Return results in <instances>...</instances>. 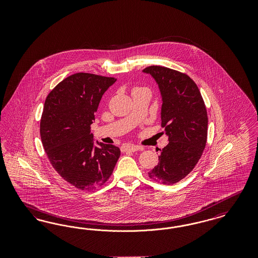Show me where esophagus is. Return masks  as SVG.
Instances as JSON below:
<instances>
[{
  "mask_svg": "<svg viewBox=\"0 0 258 258\" xmlns=\"http://www.w3.org/2000/svg\"><path fill=\"white\" fill-rule=\"evenodd\" d=\"M142 151L143 148L136 146V145H133V144H124L121 147V151L122 152H136V151Z\"/></svg>",
  "mask_w": 258,
  "mask_h": 258,
  "instance_id": "34e87169",
  "label": "esophagus"
}]
</instances>
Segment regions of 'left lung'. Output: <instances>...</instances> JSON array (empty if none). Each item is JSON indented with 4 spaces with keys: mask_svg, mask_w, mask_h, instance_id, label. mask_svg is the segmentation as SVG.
<instances>
[{
    "mask_svg": "<svg viewBox=\"0 0 258 258\" xmlns=\"http://www.w3.org/2000/svg\"><path fill=\"white\" fill-rule=\"evenodd\" d=\"M159 86L160 119L169 143L160 150L158 165L149 177L172 184L191 171L202 156L207 141V111L195 81L171 69L151 66L143 70Z\"/></svg>",
    "mask_w": 258,
    "mask_h": 258,
    "instance_id": "left-lung-1",
    "label": "left lung"
}]
</instances>
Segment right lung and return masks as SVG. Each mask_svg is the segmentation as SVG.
<instances>
[{
	"instance_id": "add662e5",
	"label": "right lung",
	"mask_w": 258,
	"mask_h": 258,
	"mask_svg": "<svg viewBox=\"0 0 258 258\" xmlns=\"http://www.w3.org/2000/svg\"><path fill=\"white\" fill-rule=\"evenodd\" d=\"M116 78L73 74L44 102L40 137L52 166L67 182L82 190L104 184L120 157V149L96 141L91 134L99 101Z\"/></svg>"
}]
</instances>
